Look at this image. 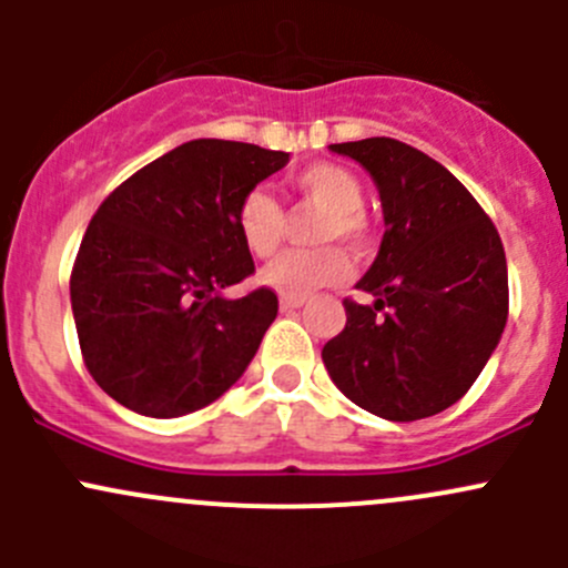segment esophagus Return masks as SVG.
I'll return each mask as SVG.
<instances>
[{"label": "esophagus", "mask_w": 568, "mask_h": 568, "mask_svg": "<svg viewBox=\"0 0 568 568\" xmlns=\"http://www.w3.org/2000/svg\"><path fill=\"white\" fill-rule=\"evenodd\" d=\"M302 305H305L302 296H283V300H280V311H296V307Z\"/></svg>", "instance_id": "esophagus-1"}]
</instances>
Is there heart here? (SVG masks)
I'll list each match as a JSON object with an SVG mask.
<instances>
[{
	"instance_id": "obj_1",
	"label": "heart",
	"mask_w": 568,
	"mask_h": 568,
	"mask_svg": "<svg viewBox=\"0 0 568 568\" xmlns=\"http://www.w3.org/2000/svg\"><path fill=\"white\" fill-rule=\"evenodd\" d=\"M291 192L318 209L313 239L318 244L343 242L365 250L371 242V220L365 214V189L352 170L332 162H316L288 178ZM236 231L252 255L268 257L280 250L285 236V211L266 189L244 192L236 205ZM352 274V261L337 247L294 250L280 255L261 272V283L283 296H307L313 291L337 285Z\"/></svg>"
}]
</instances>
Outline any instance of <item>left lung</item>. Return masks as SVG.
I'll list each match as a JSON object with an SVG mask.
<instances>
[{"mask_svg": "<svg viewBox=\"0 0 568 568\" xmlns=\"http://www.w3.org/2000/svg\"><path fill=\"white\" fill-rule=\"evenodd\" d=\"M379 186L385 239L357 283L374 305L343 300L346 326L321 359L337 390L385 420L448 409L473 387L508 318L497 227L454 173L390 136L329 145Z\"/></svg>", "mask_w": 568, "mask_h": 568, "instance_id": "obj_1", "label": "left lung"}]
</instances>
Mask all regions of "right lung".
<instances>
[{"label":"right lung","mask_w":568,"mask_h":568,"mask_svg":"<svg viewBox=\"0 0 568 568\" xmlns=\"http://www.w3.org/2000/svg\"><path fill=\"white\" fill-rule=\"evenodd\" d=\"M285 162L250 142L192 140L99 205L73 261L71 307L90 376L125 409L189 415L247 371L277 294L222 296L255 272L236 205Z\"/></svg>","instance_id":"right-lung-1"}]
</instances>
